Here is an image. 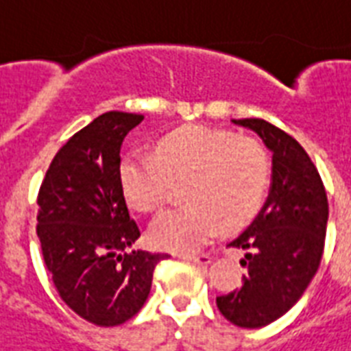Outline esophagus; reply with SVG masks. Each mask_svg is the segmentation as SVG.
Returning <instances> with one entry per match:
<instances>
[{"mask_svg":"<svg viewBox=\"0 0 351 351\" xmlns=\"http://www.w3.org/2000/svg\"><path fill=\"white\" fill-rule=\"evenodd\" d=\"M180 258L187 259V261H193V263H198V265L210 263V256L209 254H182Z\"/></svg>","mask_w":351,"mask_h":351,"instance_id":"34e87169","label":"esophagus"}]
</instances>
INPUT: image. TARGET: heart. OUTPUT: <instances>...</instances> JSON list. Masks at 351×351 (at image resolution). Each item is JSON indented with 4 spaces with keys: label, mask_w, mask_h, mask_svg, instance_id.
<instances>
[{
    "label": "heart",
    "mask_w": 351,
    "mask_h": 351,
    "mask_svg": "<svg viewBox=\"0 0 351 351\" xmlns=\"http://www.w3.org/2000/svg\"><path fill=\"white\" fill-rule=\"evenodd\" d=\"M122 195L133 209L155 213L169 202L175 182L189 205L162 213L149 229L158 249L193 252L220 230L249 223L263 205L270 158L261 142L227 130L185 126L162 136L155 155L131 153L119 166Z\"/></svg>",
    "instance_id": "1"
}]
</instances>
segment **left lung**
Masks as SVG:
<instances>
[{"label":"left lung","mask_w":351,"mask_h":351,"mask_svg":"<svg viewBox=\"0 0 351 351\" xmlns=\"http://www.w3.org/2000/svg\"><path fill=\"white\" fill-rule=\"evenodd\" d=\"M272 151V187L256 220L227 247L247 250L249 274L240 289L216 298L227 321L261 328L285 315L303 295L321 263L328 198L317 167L294 136L263 119H238Z\"/></svg>","instance_id":"left-lung-1"}]
</instances>
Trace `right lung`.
Segmentation results:
<instances>
[{
  "mask_svg": "<svg viewBox=\"0 0 351 351\" xmlns=\"http://www.w3.org/2000/svg\"><path fill=\"white\" fill-rule=\"evenodd\" d=\"M144 115L108 111L53 156L37 193V238L59 298L97 326L142 308L164 252L126 247L141 238L119 182L121 146Z\"/></svg>",
  "mask_w": 351,
  "mask_h": 351,
  "instance_id": "add662e5",
  "label": "right lung"
}]
</instances>
